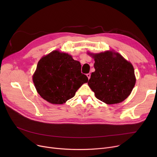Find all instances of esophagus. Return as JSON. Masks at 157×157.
Masks as SVG:
<instances>
[{"instance_id":"esophagus-1","label":"esophagus","mask_w":157,"mask_h":157,"mask_svg":"<svg viewBox=\"0 0 157 157\" xmlns=\"http://www.w3.org/2000/svg\"><path fill=\"white\" fill-rule=\"evenodd\" d=\"M86 76H87V77H88V79H89L90 78V76H91V74L88 73V74H86Z\"/></svg>"}]
</instances>
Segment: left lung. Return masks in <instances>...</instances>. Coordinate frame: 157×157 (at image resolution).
I'll return each mask as SVG.
<instances>
[{"instance_id":"left-lung-1","label":"left lung","mask_w":157,"mask_h":157,"mask_svg":"<svg viewBox=\"0 0 157 157\" xmlns=\"http://www.w3.org/2000/svg\"><path fill=\"white\" fill-rule=\"evenodd\" d=\"M92 56L95 71L88 84L96 98L108 104L126 99L136 84L132 65L118 53L105 52Z\"/></svg>"}]
</instances>
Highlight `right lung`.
Masks as SVG:
<instances>
[{
    "mask_svg": "<svg viewBox=\"0 0 157 157\" xmlns=\"http://www.w3.org/2000/svg\"><path fill=\"white\" fill-rule=\"evenodd\" d=\"M79 62L67 53L53 51L37 65L33 82L38 94L52 104H62L72 98L88 77L81 73Z\"/></svg>",
    "mask_w": 157,
    "mask_h": 157,
    "instance_id": "add662e5",
    "label": "right lung"
}]
</instances>
